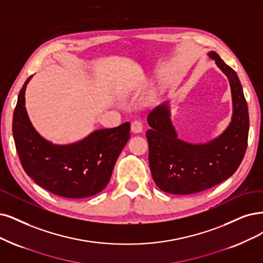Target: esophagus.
Returning a JSON list of instances; mask_svg holds the SVG:
<instances>
[{
	"mask_svg": "<svg viewBox=\"0 0 263 263\" xmlns=\"http://www.w3.org/2000/svg\"><path fill=\"white\" fill-rule=\"evenodd\" d=\"M131 130L133 133H140L143 131V123L140 120H134L131 123Z\"/></svg>",
	"mask_w": 263,
	"mask_h": 263,
	"instance_id": "34e87169",
	"label": "esophagus"
}]
</instances>
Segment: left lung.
<instances>
[{
	"mask_svg": "<svg viewBox=\"0 0 263 263\" xmlns=\"http://www.w3.org/2000/svg\"><path fill=\"white\" fill-rule=\"evenodd\" d=\"M208 56L229 79L232 121L218 138L205 144H191L178 138L168 102L149 112L151 129L146 132L149 168L156 185L166 193L189 195L208 190L234 174L245 156L249 115L240 81L216 52H209Z\"/></svg>",
	"mask_w": 263,
	"mask_h": 263,
	"instance_id": "8db88e82",
	"label": "left lung"
}]
</instances>
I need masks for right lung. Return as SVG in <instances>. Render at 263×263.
Instances as JSON below:
<instances>
[{
  "label": "right lung",
  "instance_id": "1",
  "mask_svg": "<svg viewBox=\"0 0 263 263\" xmlns=\"http://www.w3.org/2000/svg\"><path fill=\"white\" fill-rule=\"evenodd\" d=\"M31 77L18 94L13 116V137L24 170L54 195L66 198L96 195L108 184L115 163L130 139V122L96 130L68 145L46 141L32 126L25 107V92Z\"/></svg>",
  "mask_w": 263,
  "mask_h": 263
}]
</instances>
